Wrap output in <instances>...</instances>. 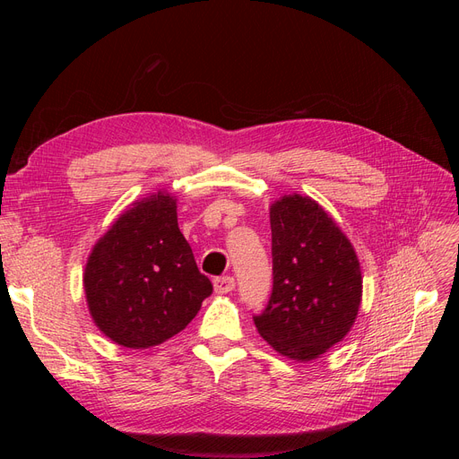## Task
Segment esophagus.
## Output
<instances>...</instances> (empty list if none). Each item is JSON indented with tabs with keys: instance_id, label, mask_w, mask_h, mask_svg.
Returning <instances> with one entry per match:
<instances>
[{
	"instance_id": "34e87169",
	"label": "esophagus",
	"mask_w": 459,
	"mask_h": 459,
	"mask_svg": "<svg viewBox=\"0 0 459 459\" xmlns=\"http://www.w3.org/2000/svg\"><path fill=\"white\" fill-rule=\"evenodd\" d=\"M233 289H235V280L231 275H221V277H216V280H214V290L218 295L231 293Z\"/></svg>"
}]
</instances>
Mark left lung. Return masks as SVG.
<instances>
[{
  "label": "left lung",
  "instance_id": "obj_1",
  "mask_svg": "<svg viewBox=\"0 0 459 459\" xmlns=\"http://www.w3.org/2000/svg\"><path fill=\"white\" fill-rule=\"evenodd\" d=\"M270 226L272 295L253 319L277 352L308 362L351 331L362 300L359 262L351 241L310 197L275 201Z\"/></svg>",
  "mask_w": 459,
  "mask_h": 459
}]
</instances>
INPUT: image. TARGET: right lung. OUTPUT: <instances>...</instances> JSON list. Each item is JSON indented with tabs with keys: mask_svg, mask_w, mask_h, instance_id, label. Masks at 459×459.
I'll use <instances>...</instances> for the list:
<instances>
[{
	"mask_svg": "<svg viewBox=\"0 0 459 459\" xmlns=\"http://www.w3.org/2000/svg\"><path fill=\"white\" fill-rule=\"evenodd\" d=\"M84 289L95 325L126 349L174 337L212 295L169 193L135 203L110 226L88 258Z\"/></svg>",
	"mask_w": 459,
	"mask_h": 459,
	"instance_id": "1",
	"label": "right lung"
}]
</instances>
